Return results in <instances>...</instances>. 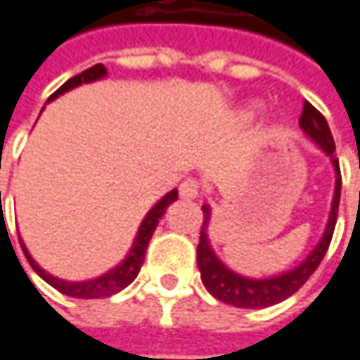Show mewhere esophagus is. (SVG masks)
Masks as SVG:
<instances>
[{"mask_svg": "<svg viewBox=\"0 0 360 360\" xmlns=\"http://www.w3.org/2000/svg\"><path fill=\"white\" fill-rule=\"evenodd\" d=\"M198 182L194 180V178H188V180H184L182 184H180V196L184 198V200H194L196 196H198Z\"/></svg>", "mask_w": 360, "mask_h": 360, "instance_id": "1", "label": "esophagus"}]
</instances>
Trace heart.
I'll use <instances>...</instances> for the list:
<instances>
[{
  "instance_id": "heart-1",
  "label": "heart",
  "mask_w": 360,
  "mask_h": 360,
  "mask_svg": "<svg viewBox=\"0 0 360 360\" xmlns=\"http://www.w3.org/2000/svg\"><path fill=\"white\" fill-rule=\"evenodd\" d=\"M259 107H261V105L257 103V101H251V103L247 105V113H255V111H257Z\"/></svg>"
}]
</instances>
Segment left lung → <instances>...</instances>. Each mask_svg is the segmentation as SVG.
I'll return each mask as SVG.
<instances>
[{
    "instance_id": "8db88e82",
    "label": "left lung",
    "mask_w": 360,
    "mask_h": 360,
    "mask_svg": "<svg viewBox=\"0 0 360 360\" xmlns=\"http://www.w3.org/2000/svg\"><path fill=\"white\" fill-rule=\"evenodd\" d=\"M300 127L308 139H312L316 146L330 158L336 180H334V196L333 205H330V214L326 221V229H324L320 241L316 243V247L310 251V255L302 263H297L294 269L278 274V276H269V278H247V276L233 271L231 267H226L225 263L219 259V255L212 251V245L208 239L210 207L207 202L202 205L205 221H202V229H200V243L196 249L200 278H202V283L208 290V294H212L217 300L231 304L235 308H267V306L283 302L285 297L296 294L297 290L308 281V278L314 274L316 267L320 265V261L324 259V255L328 251L334 225H336V217H338L340 186H342L338 160L334 155L336 146H334L333 134H330L326 119L322 117V113L316 107H312L308 101L304 103V109H302Z\"/></svg>"
}]
</instances>
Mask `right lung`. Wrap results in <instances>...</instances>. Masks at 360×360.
<instances>
[{
	"mask_svg": "<svg viewBox=\"0 0 360 360\" xmlns=\"http://www.w3.org/2000/svg\"><path fill=\"white\" fill-rule=\"evenodd\" d=\"M105 77H107V68H105L103 64H95V66H91V68L82 70L81 75L68 79L54 95H50V99L48 101L56 99V97H60V95L72 91V89H77V86H81V84H86V82L101 81V79H105ZM176 200H178V190L176 188L170 190L168 194H164V196L150 208V212L143 217L141 225L137 229L134 245H131L129 253L125 255V259L121 261L119 265H115V267H111L107 274H103V276H99V278L95 279L66 281V279L54 278V276H50L48 271H44V269L34 261V257H32L30 251H27V247L24 245V241H22V237H20V245H22V251H24V255H26L27 263L32 265V269H34L40 278L44 279V281H48L52 288H56L60 294H64V296L82 297V300L109 297L113 296V294H117V292H121L123 288H127V285L137 278V274H139V269H141V265H143V259H146V251H148V245H150L153 231H155V226L160 223V219L164 217V212H166L168 207H170L172 202H176Z\"/></svg>",
	"mask_w": 360,
	"mask_h": 360,
	"instance_id": "obj_1",
	"label": "right lung"
}]
</instances>
